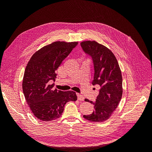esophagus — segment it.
<instances>
[{
	"label": "esophagus",
	"instance_id": "obj_1",
	"mask_svg": "<svg viewBox=\"0 0 152 152\" xmlns=\"http://www.w3.org/2000/svg\"><path fill=\"white\" fill-rule=\"evenodd\" d=\"M77 99H78V100H79V101H84V97L82 94H77Z\"/></svg>",
	"mask_w": 152,
	"mask_h": 152
}]
</instances>
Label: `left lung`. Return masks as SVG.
Returning a JSON list of instances; mask_svg holds the SVG:
<instances>
[{
  "label": "left lung",
  "mask_w": 152,
  "mask_h": 152,
  "mask_svg": "<svg viewBox=\"0 0 152 152\" xmlns=\"http://www.w3.org/2000/svg\"><path fill=\"white\" fill-rule=\"evenodd\" d=\"M80 45L84 52L93 58L94 76L92 84L101 87L95 102L85 99V102L94 104V110L91 114L83 117L91 122H104L112 116L122 98L121 68L112 50L104 45L95 40L83 41Z\"/></svg>",
  "instance_id": "left-lung-1"
}]
</instances>
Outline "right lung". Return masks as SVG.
<instances>
[{"label":"right lung","instance_id":"obj_1","mask_svg":"<svg viewBox=\"0 0 152 152\" xmlns=\"http://www.w3.org/2000/svg\"><path fill=\"white\" fill-rule=\"evenodd\" d=\"M78 43L56 41L45 45L32 55L27 64L23 91L31 112L40 121L59 118L65 104L77 99L75 92L54 89V84H49V81L55 80L57 69Z\"/></svg>","mask_w":152,"mask_h":152}]
</instances>
